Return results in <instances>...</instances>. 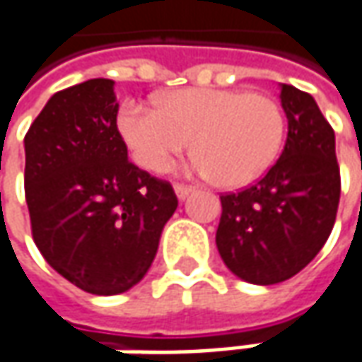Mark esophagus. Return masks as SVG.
<instances>
[{"mask_svg":"<svg viewBox=\"0 0 362 362\" xmlns=\"http://www.w3.org/2000/svg\"><path fill=\"white\" fill-rule=\"evenodd\" d=\"M174 192L178 196V200H184L188 194L192 192V186H186V184H174Z\"/></svg>","mask_w":362,"mask_h":362,"instance_id":"34e87169","label":"esophagus"}]
</instances>
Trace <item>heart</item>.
<instances>
[{
    "instance_id": "1",
    "label": "heart",
    "mask_w": 362,
    "mask_h": 362,
    "mask_svg": "<svg viewBox=\"0 0 362 362\" xmlns=\"http://www.w3.org/2000/svg\"><path fill=\"white\" fill-rule=\"evenodd\" d=\"M118 130L134 162L150 174H164L192 140L196 170L218 186L238 188L256 180L281 152L286 118L267 94L188 88L160 95L156 112L126 102Z\"/></svg>"
}]
</instances>
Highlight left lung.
<instances>
[{
  "instance_id": "1",
  "label": "left lung",
  "mask_w": 362,
  "mask_h": 362,
  "mask_svg": "<svg viewBox=\"0 0 362 362\" xmlns=\"http://www.w3.org/2000/svg\"><path fill=\"white\" fill-rule=\"evenodd\" d=\"M281 104L288 119L281 158L256 184L220 196L218 252L252 284L300 272L327 243L341 198L334 132L315 98L282 83Z\"/></svg>"
}]
</instances>
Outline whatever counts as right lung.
I'll return each instance as SVG.
<instances>
[{
    "mask_svg": "<svg viewBox=\"0 0 362 362\" xmlns=\"http://www.w3.org/2000/svg\"><path fill=\"white\" fill-rule=\"evenodd\" d=\"M114 81L54 94L25 134V200L33 243L66 281L119 294L142 281L178 198L134 166L118 132Z\"/></svg>",
    "mask_w": 362,
    "mask_h": 362,
    "instance_id": "add662e5",
    "label": "right lung"
}]
</instances>
